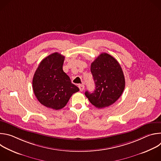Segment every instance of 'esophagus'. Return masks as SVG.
Listing matches in <instances>:
<instances>
[{"instance_id":"1","label":"esophagus","mask_w":161,"mask_h":161,"mask_svg":"<svg viewBox=\"0 0 161 161\" xmlns=\"http://www.w3.org/2000/svg\"><path fill=\"white\" fill-rule=\"evenodd\" d=\"M79 88H80V90L81 92L83 91V90H84V88H85L84 85H79Z\"/></svg>"}]
</instances>
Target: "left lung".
I'll list each match as a JSON object with an SVG mask.
<instances>
[{
  "label": "left lung",
  "instance_id": "left-lung-1",
  "mask_svg": "<svg viewBox=\"0 0 161 161\" xmlns=\"http://www.w3.org/2000/svg\"><path fill=\"white\" fill-rule=\"evenodd\" d=\"M90 71L96 88L93 93L85 92L92 104L98 108L115 103L125 88V78L118 61L111 55L103 53L91 64Z\"/></svg>",
  "mask_w": 161,
  "mask_h": 161
}]
</instances>
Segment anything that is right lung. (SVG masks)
I'll list each match as a JSON object with an SVG mask.
<instances>
[{
  "instance_id": "add662e5",
  "label": "right lung",
  "mask_w": 161,
  "mask_h": 161,
  "mask_svg": "<svg viewBox=\"0 0 161 161\" xmlns=\"http://www.w3.org/2000/svg\"><path fill=\"white\" fill-rule=\"evenodd\" d=\"M64 58L57 52L44 58L32 80L34 93L39 103L55 110L64 108L71 96L80 90L63 71Z\"/></svg>"
}]
</instances>
